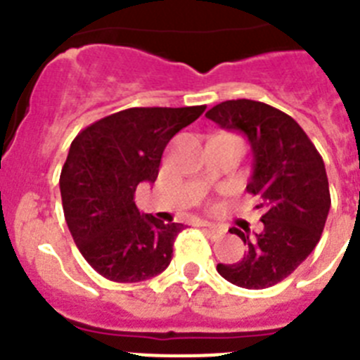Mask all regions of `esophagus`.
<instances>
[{
  "label": "esophagus",
  "instance_id": "1",
  "mask_svg": "<svg viewBox=\"0 0 360 360\" xmlns=\"http://www.w3.org/2000/svg\"><path fill=\"white\" fill-rule=\"evenodd\" d=\"M198 225L203 229V232H205V234H209L211 238H216V236H219V234H221V229L216 227V225L207 224V221H200Z\"/></svg>",
  "mask_w": 360,
  "mask_h": 360
}]
</instances>
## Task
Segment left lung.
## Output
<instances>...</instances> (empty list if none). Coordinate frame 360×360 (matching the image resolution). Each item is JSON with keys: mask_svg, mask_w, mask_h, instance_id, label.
Wrapping results in <instances>:
<instances>
[{"mask_svg": "<svg viewBox=\"0 0 360 360\" xmlns=\"http://www.w3.org/2000/svg\"><path fill=\"white\" fill-rule=\"evenodd\" d=\"M205 117L249 139L254 171L247 191L263 211L262 232L231 229L247 245L243 259L216 269L236 287L269 288L288 278L319 243L332 203L324 162L303 128L265 103L225 101Z\"/></svg>", "mask_w": 360, "mask_h": 360, "instance_id": "left-lung-1", "label": "left lung"}]
</instances>
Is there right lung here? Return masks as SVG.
<instances>
[{
	"mask_svg": "<svg viewBox=\"0 0 360 360\" xmlns=\"http://www.w3.org/2000/svg\"><path fill=\"white\" fill-rule=\"evenodd\" d=\"M203 111L129 108L73 139L59 178L65 219L86 262L110 281H144L171 263L184 225L141 214L135 191L157 180L165 146Z\"/></svg>",
	"mask_w": 360,
	"mask_h": 360,
	"instance_id": "add662e5",
	"label": "right lung"
}]
</instances>
